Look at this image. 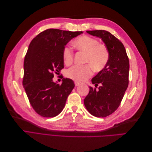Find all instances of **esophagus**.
<instances>
[{"label":"esophagus","instance_id":"34e87169","mask_svg":"<svg viewBox=\"0 0 152 152\" xmlns=\"http://www.w3.org/2000/svg\"><path fill=\"white\" fill-rule=\"evenodd\" d=\"M75 86H78L80 85V83H79V82H75Z\"/></svg>","mask_w":152,"mask_h":152}]
</instances>
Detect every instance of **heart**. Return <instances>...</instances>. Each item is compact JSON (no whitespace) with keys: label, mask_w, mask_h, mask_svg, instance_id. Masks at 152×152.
I'll return each instance as SVG.
<instances>
[{"label":"heart","mask_w":152,"mask_h":152,"mask_svg":"<svg viewBox=\"0 0 152 152\" xmlns=\"http://www.w3.org/2000/svg\"><path fill=\"white\" fill-rule=\"evenodd\" d=\"M73 45L78 50L86 53L85 63L89 65L84 66L75 65L66 70V76L76 82L86 80L93 74V70L102 71L107 66L110 59V53L104 44L99 43L97 39L88 35H83L76 39ZM64 63L68 65L73 60L74 54L73 50L66 46L63 50Z\"/></svg>","instance_id":"1"}]
</instances>
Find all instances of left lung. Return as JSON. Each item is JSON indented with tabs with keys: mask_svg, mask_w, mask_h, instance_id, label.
Masks as SVG:
<instances>
[{
	"mask_svg": "<svg viewBox=\"0 0 152 152\" xmlns=\"http://www.w3.org/2000/svg\"><path fill=\"white\" fill-rule=\"evenodd\" d=\"M87 33L102 39L110 53L107 66L91 80L96 87H89V93L84 101L91 115L105 117L120 106L129 85V61L123 44L110 32L99 30ZM99 83L100 86L96 90Z\"/></svg>",
	"mask_w": 152,
	"mask_h": 152,
	"instance_id": "left-lung-1",
	"label": "left lung"
}]
</instances>
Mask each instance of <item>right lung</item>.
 Segmentation results:
<instances>
[{
    "instance_id": "obj_1",
    "label": "right lung",
    "mask_w": 152,
    "mask_h": 152,
    "mask_svg": "<svg viewBox=\"0 0 152 152\" xmlns=\"http://www.w3.org/2000/svg\"><path fill=\"white\" fill-rule=\"evenodd\" d=\"M81 34L50 28L31 41L24 59L23 86L32 108L39 115L54 117L65 107L74 82L66 78L61 84H56L53 78L64 68L62 54L66 44Z\"/></svg>"
}]
</instances>
